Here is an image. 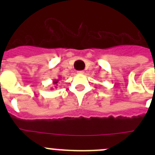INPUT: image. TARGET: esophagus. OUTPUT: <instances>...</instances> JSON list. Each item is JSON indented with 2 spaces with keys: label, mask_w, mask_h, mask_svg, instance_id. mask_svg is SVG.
I'll return each mask as SVG.
<instances>
[{
  "label": "esophagus",
  "mask_w": 155,
  "mask_h": 155,
  "mask_svg": "<svg viewBox=\"0 0 155 155\" xmlns=\"http://www.w3.org/2000/svg\"><path fill=\"white\" fill-rule=\"evenodd\" d=\"M78 74H80V75H83V74H84V71H77Z\"/></svg>",
  "instance_id": "1"
}]
</instances>
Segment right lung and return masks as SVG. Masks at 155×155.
<instances>
[{
    "mask_svg": "<svg viewBox=\"0 0 155 155\" xmlns=\"http://www.w3.org/2000/svg\"><path fill=\"white\" fill-rule=\"evenodd\" d=\"M59 80H60V78H58V79H57V80H53V85H54V87H55V88H57V86L58 85V82H59ZM51 90L53 89L52 87H51Z\"/></svg>",
    "mask_w": 155,
    "mask_h": 155,
    "instance_id": "add662e5",
    "label": "right lung"
}]
</instances>
